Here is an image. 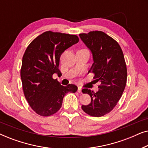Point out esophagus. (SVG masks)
<instances>
[{
	"mask_svg": "<svg viewBox=\"0 0 148 148\" xmlns=\"http://www.w3.org/2000/svg\"><path fill=\"white\" fill-rule=\"evenodd\" d=\"M77 92L79 93H80V94H82V88H80V87H78Z\"/></svg>",
	"mask_w": 148,
	"mask_h": 148,
	"instance_id": "esophagus-1",
	"label": "esophagus"
}]
</instances>
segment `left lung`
Here are the masks:
<instances>
[{
  "instance_id": "1",
  "label": "left lung",
  "mask_w": 148,
  "mask_h": 148,
  "mask_svg": "<svg viewBox=\"0 0 148 148\" xmlns=\"http://www.w3.org/2000/svg\"><path fill=\"white\" fill-rule=\"evenodd\" d=\"M79 37L92 54L94 63L88 73H93L95 81L100 82L98 92L82 90L90 95L91 102L82 108L90 116L100 117L114 108L124 92L127 77L124 55L118 42L104 32L93 31Z\"/></svg>"
}]
</instances>
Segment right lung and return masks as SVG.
<instances>
[{
  "instance_id": "add662e5",
  "label": "right lung",
  "mask_w": 148,
  "mask_h": 148,
  "mask_svg": "<svg viewBox=\"0 0 148 148\" xmlns=\"http://www.w3.org/2000/svg\"><path fill=\"white\" fill-rule=\"evenodd\" d=\"M78 42L75 35L48 31L35 38L25 50L21 69L23 93L31 108L40 116L56 113L61 108L64 96L77 90L73 84L62 86L52 75H60V56Z\"/></svg>"
}]
</instances>
